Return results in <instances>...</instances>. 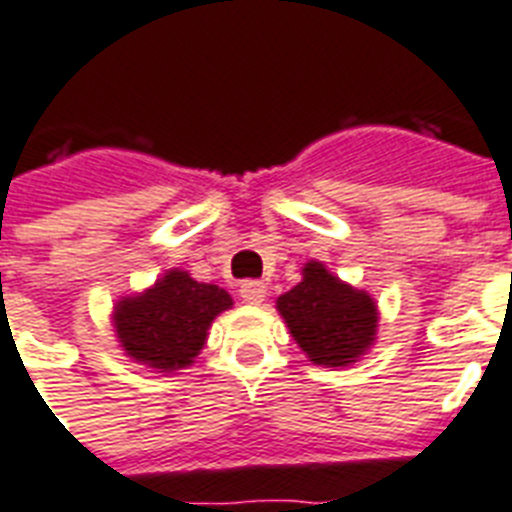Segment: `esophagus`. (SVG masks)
<instances>
[{
	"mask_svg": "<svg viewBox=\"0 0 512 512\" xmlns=\"http://www.w3.org/2000/svg\"><path fill=\"white\" fill-rule=\"evenodd\" d=\"M240 298H243L245 304H261L267 298V285L261 280L240 282Z\"/></svg>",
	"mask_w": 512,
	"mask_h": 512,
	"instance_id": "1",
	"label": "esophagus"
}]
</instances>
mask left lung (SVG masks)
<instances>
[{
	"label": "left lung",
	"mask_w": 512,
	"mask_h": 512,
	"mask_svg": "<svg viewBox=\"0 0 512 512\" xmlns=\"http://www.w3.org/2000/svg\"><path fill=\"white\" fill-rule=\"evenodd\" d=\"M277 309L314 365L357 362L370 349L378 325L375 301L343 285L317 261L306 264L304 280L296 288L277 298Z\"/></svg>",
	"instance_id": "1"
}]
</instances>
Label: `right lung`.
Segmentation results:
<instances>
[{
  "instance_id": "obj_1",
  "label": "right lung",
  "mask_w": 512,
  "mask_h": 512,
  "mask_svg": "<svg viewBox=\"0 0 512 512\" xmlns=\"http://www.w3.org/2000/svg\"><path fill=\"white\" fill-rule=\"evenodd\" d=\"M227 290L169 272L142 296L116 306V333L126 354L161 372L182 370L198 357L214 317L230 309Z\"/></svg>"
}]
</instances>
